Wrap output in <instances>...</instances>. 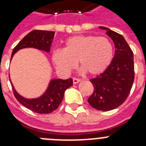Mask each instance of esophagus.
<instances>
[{
  "instance_id": "obj_1",
  "label": "esophagus",
  "mask_w": 146,
  "mask_h": 146,
  "mask_svg": "<svg viewBox=\"0 0 146 146\" xmlns=\"http://www.w3.org/2000/svg\"><path fill=\"white\" fill-rule=\"evenodd\" d=\"M80 82V80L77 79V78H73V83L74 84H77L78 82Z\"/></svg>"
}]
</instances>
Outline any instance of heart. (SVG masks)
I'll use <instances>...</instances> for the list:
<instances>
[{"label":"heart","instance_id":"b5f03b06","mask_svg":"<svg viewBox=\"0 0 146 146\" xmlns=\"http://www.w3.org/2000/svg\"><path fill=\"white\" fill-rule=\"evenodd\" d=\"M113 58V44L108 38L80 35L67 39L63 50L53 53L52 61L56 69L64 74L75 69L78 62L82 72L96 76L108 69Z\"/></svg>","mask_w":146,"mask_h":146}]
</instances>
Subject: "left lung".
<instances>
[{
	"label": "left lung",
	"mask_w": 146,
	"mask_h": 146,
	"mask_svg": "<svg viewBox=\"0 0 146 146\" xmlns=\"http://www.w3.org/2000/svg\"><path fill=\"white\" fill-rule=\"evenodd\" d=\"M99 28L106 31L115 50L108 69L90 80L94 90L88 102L98 110L108 111L119 107L128 97L135 79L134 55L122 35L105 27Z\"/></svg>",
	"instance_id": "left-lung-1"
}]
</instances>
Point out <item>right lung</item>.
Returning <instances> with one entry per match:
<instances>
[{"mask_svg": "<svg viewBox=\"0 0 146 146\" xmlns=\"http://www.w3.org/2000/svg\"><path fill=\"white\" fill-rule=\"evenodd\" d=\"M54 31L34 30L30 32L17 44L11 53V59L18 50L27 47H33L50 52L54 38ZM11 82V80H10ZM14 95L17 101L28 109L40 114L52 113L58 108L64 96V92L73 85L72 78L67 80L52 79L47 90L42 96L36 99H26L18 94L11 82Z\"/></svg>", "mask_w": 146, "mask_h": 146, "instance_id": "add662e5", "label": "right lung"}]
</instances>
